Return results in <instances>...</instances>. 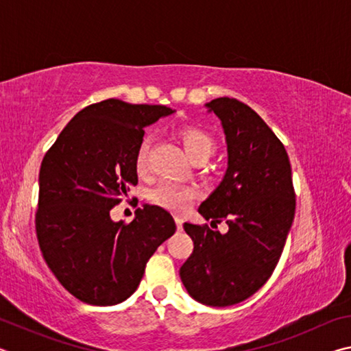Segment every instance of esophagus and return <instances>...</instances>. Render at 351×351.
I'll list each match as a JSON object with an SVG mask.
<instances>
[{
    "label": "esophagus",
    "instance_id": "1",
    "mask_svg": "<svg viewBox=\"0 0 351 351\" xmlns=\"http://www.w3.org/2000/svg\"><path fill=\"white\" fill-rule=\"evenodd\" d=\"M175 223H176V229H178V230H182L184 219H182L181 217H175Z\"/></svg>",
    "mask_w": 351,
    "mask_h": 351
}]
</instances>
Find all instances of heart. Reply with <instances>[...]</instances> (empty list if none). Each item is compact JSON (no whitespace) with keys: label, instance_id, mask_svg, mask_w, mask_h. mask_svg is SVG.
<instances>
[{"label":"heart","instance_id":"b5f03b06","mask_svg":"<svg viewBox=\"0 0 351 351\" xmlns=\"http://www.w3.org/2000/svg\"><path fill=\"white\" fill-rule=\"evenodd\" d=\"M178 139L192 162H206L215 152V141L199 127L181 128L178 132ZM148 152H150V141L145 138L139 142L134 154V169L138 175H144L148 169ZM197 197L198 192L193 186H181V184L171 182L158 184L148 193V199L153 204L170 212H184Z\"/></svg>","mask_w":351,"mask_h":351}]
</instances>
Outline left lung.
Masks as SVG:
<instances>
[{"label":"left lung","instance_id":"1","mask_svg":"<svg viewBox=\"0 0 351 351\" xmlns=\"http://www.w3.org/2000/svg\"><path fill=\"white\" fill-rule=\"evenodd\" d=\"M221 121L228 170L199 206L210 226L184 223L193 252L181 266L187 293L209 306L240 304L268 282L280 260L294 219L295 193L288 153L251 106L230 97L206 105Z\"/></svg>","mask_w":351,"mask_h":351}]
</instances>
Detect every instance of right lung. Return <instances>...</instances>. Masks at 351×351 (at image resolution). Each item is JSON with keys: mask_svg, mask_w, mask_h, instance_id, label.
<instances>
[{"mask_svg": "<svg viewBox=\"0 0 351 351\" xmlns=\"http://www.w3.org/2000/svg\"><path fill=\"white\" fill-rule=\"evenodd\" d=\"M173 110L119 99L93 104L71 119L40 167L35 229L62 287L90 305L121 304L139 287L147 261L175 234L173 217L145 204L132 223L110 210L138 184L134 154L144 128Z\"/></svg>", "mask_w": 351, "mask_h": 351, "instance_id": "1", "label": "right lung"}]
</instances>
